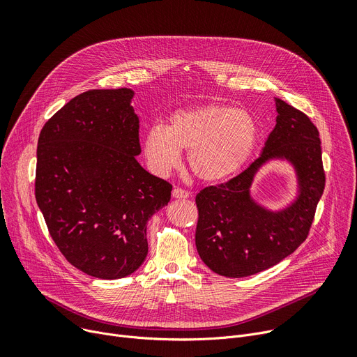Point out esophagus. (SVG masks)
<instances>
[{"mask_svg":"<svg viewBox=\"0 0 357 357\" xmlns=\"http://www.w3.org/2000/svg\"><path fill=\"white\" fill-rule=\"evenodd\" d=\"M172 197L179 198V199H185V198L190 197V192L183 190V188H179V186H176V188H174V191H172Z\"/></svg>","mask_w":357,"mask_h":357,"instance_id":"1","label":"esophagus"}]
</instances>
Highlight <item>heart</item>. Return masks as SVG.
Masks as SVG:
<instances>
[{"label": "heart", "instance_id": "b5f03b06", "mask_svg": "<svg viewBox=\"0 0 357 357\" xmlns=\"http://www.w3.org/2000/svg\"><path fill=\"white\" fill-rule=\"evenodd\" d=\"M256 140L257 124L248 111L213 104L176 111L166 127H150L143 150L156 174L172 171L181 163V150H186L201 181L220 182L245 165Z\"/></svg>", "mask_w": 357, "mask_h": 357}]
</instances>
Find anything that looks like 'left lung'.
I'll return each mask as SVG.
<instances>
[{
    "mask_svg": "<svg viewBox=\"0 0 357 357\" xmlns=\"http://www.w3.org/2000/svg\"><path fill=\"white\" fill-rule=\"evenodd\" d=\"M276 126L264 152L245 171L197 194L195 245L213 272L245 278L269 269L294 253L308 237L326 174L317 127L303 111L275 98ZM271 157H287L297 169L300 197L280 213L255 204L248 188L257 167Z\"/></svg>",
    "mask_w": 357,
    "mask_h": 357,
    "instance_id": "8db88e82",
    "label": "left lung"
}]
</instances>
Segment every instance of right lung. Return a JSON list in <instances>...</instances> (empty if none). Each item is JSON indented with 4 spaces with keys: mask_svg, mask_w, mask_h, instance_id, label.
<instances>
[{
    "mask_svg": "<svg viewBox=\"0 0 357 357\" xmlns=\"http://www.w3.org/2000/svg\"><path fill=\"white\" fill-rule=\"evenodd\" d=\"M128 88L79 93L43 126L34 194L65 259L100 279L124 278L147 256V221L172 185L139 165V119Z\"/></svg>",
    "mask_w": 357,
    "mask_h": 357,
    "instance_id": "add662e5",
    "label": "right lung"
}]
</instances>
